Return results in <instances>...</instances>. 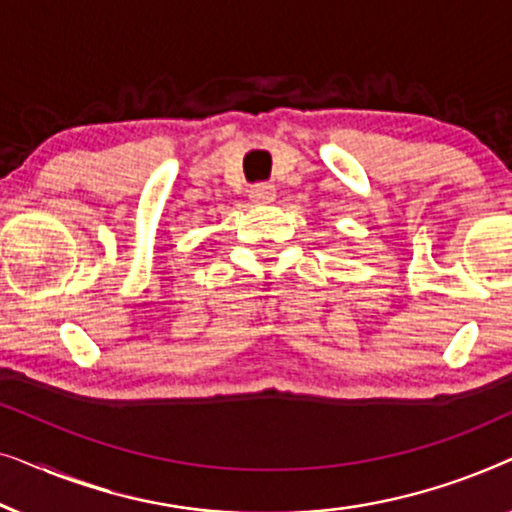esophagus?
<instances>
[{"mask_svg": "<svg viewBox=\"0 0 512 512\" xmlns=\"http://www.w3.org/2000/svg\"><path fill=\"white\" fill-rule=\"evenodd\" d=\"M277 195V188L272 184H256L249 188V198L258 202V205H268V202L275 200Z\"/></svg>", "mask_w": 512, "mask_h": 512, "instance_id": "1", "label": "esophagus"}]
</instances>
